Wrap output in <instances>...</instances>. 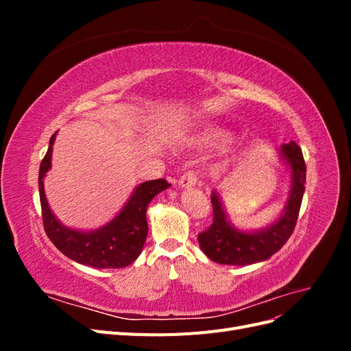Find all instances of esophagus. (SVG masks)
Wrapping results in <instances>:
<instances>
[{"instance_id": "1", "label": "esophagus", "mask_w": 351, "mask_h": 351, "mask_svg": "<svg viewBox=\"0 0 351 351\" xmlns=\"http://www.w3.org/2000/svg\"><path fill=\"white\" fill-rule=\"evenodd\" d=\"M197 183V176L195 171H189V173H184L182 177H180V182H178V186L180 187H193L196 186Z\"/></svg>"}]
</instances>
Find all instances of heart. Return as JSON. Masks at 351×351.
Returning <instances> with one entry per match:
<instances>
[{
	"instance_id": "b5f03b06",
	"label": "heart",
	"mask_w": 351,
	"mask_h": 351,
	"mask_svg": "<svg viewBox=\"0 0 351 351\" xmlns=\"http://www.w3.org/2000/svg\"><path fill=\"white\" fill-rule=\"evenodd\" d=\"M227 139H228V133L224 129L215 125H206V127H202L200 130L195 132L193 134L186 136L184 142H187L189 145L209 147V146H217L222 142H226Z\"/></svg>"
}]
</instances>
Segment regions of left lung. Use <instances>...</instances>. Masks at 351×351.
<instances>
[{
	"label": "left lung",
	"instance_id": "obj_1",
	"mask_svg": "<svg viewBox=\"0 0 351 351\" xmlns=\"http://www.w3.org/2000/svg\"><path fill=\"white\" fill-rule=\"evenodd\" d=\"M280 155L291 173V187L281 217L261 230L240 231L227 219L221 199L212 192L214 222L197 236L199 246L206 256L222 265H250L267 261L278 252L293 234L302 205L306 184V164L300 146L295 142L280 147Z\"/></svg>",
	"mask_w": 351,
	"mask_h": 351
}]
</instances>
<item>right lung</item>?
<instances>
[{
  "label": "right lung",
  "mask_w": 351,
  "mask_h": 351,
  "mask_svg": "<svg viewBox=\"0 0 351 351\" xmlns=\"http://www.w3.org/2000/svg\"><path fill=\"white\" fill-rule=\"evenodd\" d=\"M57 132L51 136L48 152L39 167V197L42 206V219L47 236L54 246L71 261L86 267L110 269L124 268L133 263L143 249L147 236L146 209L151 200L168 189L169 183L164 178L149 180L137 186L127 204L107 224L92 230L82 231L62 226L52 214L44 190V177L51 168L52 146Z\"/></svg>",
  "instance_id": "right-lung-1"
}]
</instances>
